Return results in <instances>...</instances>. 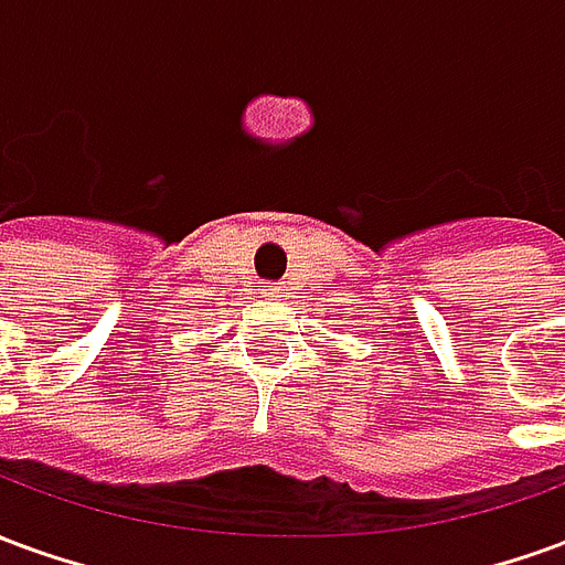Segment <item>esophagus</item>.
I'll use <instances>...</instances> for the list:
<instances>
[{"label":"esophagus","instance_id":"obj_1","mask_svg":"<svg viewBox=\"0 0 565 565\" xmlns=\"http://www.w3.org/2000/svg\"><path fill=\"white\" fill-rule=\"evenodd\" d=\"M278 290H281V287H278V284H263V294L275 296V294H278Z\"/></svg>","mask_w":565,"mask_h":565}]
</instances>
